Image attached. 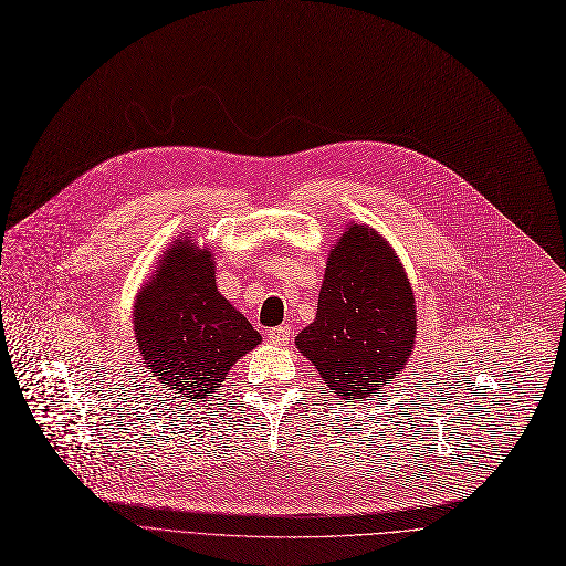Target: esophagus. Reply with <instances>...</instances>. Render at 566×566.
<instances>
[{
    "instance_id": "esophagus-1",
    "label": "esophagus",
    "mask_w": 566,
    "mask_h": 566,
    "mask_svg": "<svg viewBox=\"0 0 566 566\" xmlns=\"http://www.w3.org/2000/svg\"><path fill=\"white\" fill-rule=\"evenodd\" d=\"M291 339V328L289 325H280V328H273L268 333V342L275 344V346H286Z\"/></svg>"
}]
</instances>
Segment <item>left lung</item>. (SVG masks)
Returning <instances> with one entry per match:
<instances>
[{"label": "left lung", "instance_id": "left-lung-1", "mask_svg": "<svg viewBox=\"0 0 566 566\" xmlns=\"http://www.w3.org/2000/svg\"><path fill=\"white\" fill-rule=\"evenodd\" d=\"M415 325V295L397 254L378 231L350 222L328 254L316 318L295 348L325 388L355 403L403 369Z\"/></svg>", "mask_w": 566, "mask_h": 566}]
</instances>
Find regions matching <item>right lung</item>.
Returning <instances> with one entry per match:
<instances>
[{
  "instance_id": "1",
  "label": "right lung",
  "mask_w": 566,
  "mask_h": 566,
  "mask_svg": "<svg viewBox=\"0 0 566 566\" xmlns=\"http://www.w3.org/2000/svg\"><path fill=\"white\" fill-rule=\"evenodd\" d=\"M135 337L144 365L174 395L213 397L261 335L216 286V261L192 235L176 238L137 293Z\"/></svg>"
}]
</instances>
